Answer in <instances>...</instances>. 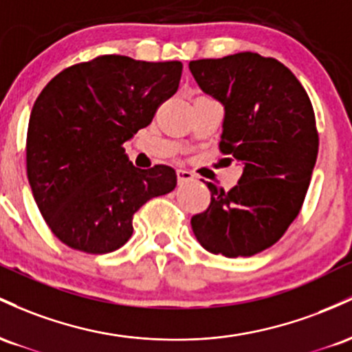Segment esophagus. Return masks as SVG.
Returning a JSON list of instances; mask_svg holds the SVG:
<instances>
[{
	"mask_svg": "<svg viewBox=\"0 0 352 352\" xmlns=\"http://www.w3.org/2000/svg\"><path fill=\"white\" fill-rule=\"evenodd\" d=\"M176 175H177V183H179V184L189 183V181H195L196 179L195 175H192L191 171H188V169H177Z\"/></svg>",
	"mask_w": 352,
	"mask_h": 352,
	"instance_id": "1",
	"label": "esophagus"
}]
</instances>
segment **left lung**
Returning a JSON list of instances; mask_svg holds the SVG:
<instances>
[{"mask_svg":"<svg viewBox=\"0 0 352 352\" xmlns=\"http://www.w3.org/2000/svg\"><path fill=\"white\" fill-rule=\"evenodd\" d=\"M189 71L224 108L219 149L243 164L228 192L208 183L211 203L191 218L192 232L212 254H258L301 211L319 148L313 104L283 63L258 53L197 59Z\"/></svg>","mask_w":352,"mask_h":352,"instance_id":"1","label":"left lung"}]
</instances>
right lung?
I'll return each mask as SVG.
<instances>
[{"mask_svg": "<svg viewBox=\"0 0 352 352\" xmlns=\"http://www.w3.org/2000/svg\"><path fill=\"white\" fill-rule=\"evenodd\" d=\"M181 71L179 61L106 54L63 69L39 93L28 124V181L66 246L89 254L120 250L134 212L176 188L171 166L136 168L123 144L176 93Z\"/></svg>", "mask_w": 352, "mask_h": 352, "instance_id": "add662e5", "label": "right lung"}]
</instances>
